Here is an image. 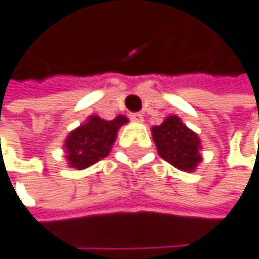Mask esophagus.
I'll return each instance as SVG.
<instances>
[{
	"label": "esophagus",
	"instance_id": "1",
	"mask_svg": "<svg viewBox=\"0 0 259 259\" xmlns=\"http://www.w3.org/2000/svg\"><path fill=\"white\" fill-rule=\"evenodd\" d=\"M130 119H131L133 122H142V120H144V117H142V114H140V112H131V114H130Z\"/></svg>",
	"mask_w": 259,
	"mask_h": 259
}]
</instances>
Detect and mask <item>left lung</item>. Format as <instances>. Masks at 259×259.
<instances>
[{
    "label": "left lung",
    "mask_w": 259,
    "mask_h": 259,
    "mask_svg": "<svg viewBox=\"0 0 259 259\" xmlns=\"http://www.w3.org/2000/svg\"><path fill=\"white\" fill-rule=\"evenodd\" d=\"M153 139L162 159L182 171H193L201 162V140L178 115L166 117L153 130Z\"/></svg>",
    "instance_id": "left-lung-1"
}]
</instances>
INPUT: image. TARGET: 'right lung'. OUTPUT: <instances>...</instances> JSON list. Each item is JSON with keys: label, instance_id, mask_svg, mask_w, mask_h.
<instances>
[{"label": "right lung", "instance_id": "1", "mask_svg": "<svg viewBox=\"0 0 259 259\" xmlns=\"http://www.w3.org/2000/svg\"><path fill=\"white\" fill-rule=\"evenodd\" d=\"M126 122L125 115H117L112 120H103L97 115L89 117L84 125H80L66 139L64 148L69 165L83 170L106 157L117 136V130Z\"/></svg>", "mask_w": 259, "mask_h": 259}]
</instances>
